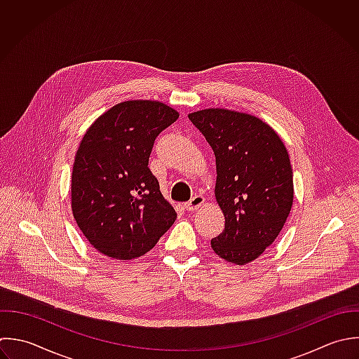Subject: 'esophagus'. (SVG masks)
Listing matches in <instances>:
<instances>
[{
	"label": "esophagus",
	"mask_w": 359,
	"mask_h": 359,
	"mask_svg": "<svg viewBox=\"0 0 359 359\" xmlns=\"http://www.w3.org/2000/svg\"><path fill=\"white\" fill-rule=\"evenodd\" d=\"M204 204V197L200 194H196L190 201L184 203V208L187 211H196L197 208H200Z\"/></svg>",
	"instance_id": "1"
}]
</instances>
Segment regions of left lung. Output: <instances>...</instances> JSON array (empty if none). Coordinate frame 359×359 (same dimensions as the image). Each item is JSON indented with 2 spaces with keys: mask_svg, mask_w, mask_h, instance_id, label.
Returning a JSON list of instances; mask_svg holds the SVG:
<instances>
[{
  "mask_svg": "<svg viewBox=\"0 0 359 359\" xmlns=\"http://www.w3.org/2000/svg\"><path fill=\"white\" fill-rule=\"evenodd\" d=\"M189 118L215 155V198L225 229L211 241V248L224 260L243 266L276 241L291 212L294 180L288 151L278 134L252 114L205 109Z\"/></svg>",
  "mask_w": 359,
  "mask_h": 359,
  "instance_id": "left-lung-1",
  "label": "left lung"
}]
</instances>
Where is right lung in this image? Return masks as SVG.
I'll return each instance as SVG.
<instances>
[{"label": "right lung", "mask_w": 359, "mask_h": 359, "mask_svg": "<svg viewBox=\"0 0 359 359\" xmlns=\"http://www.w3.org/2000/svg\"><path fill=\"white\" fill-rule=\"evenodd\" d=\"M177 118L165 103L127 100L85 133L72 168L71 207L76 225L102 255L144 256L176 221L148 161L155 138Z\"/></svg>", "instance_id": "obj_1"}]
</instances>
